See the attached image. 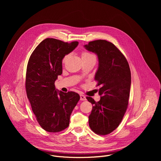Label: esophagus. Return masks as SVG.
<instances>
[{
	"instance_id": "obj_1",
	"label": "esophagus",
	"mask_w": 161,
	"mask_h": 161,
	"mask_svg": "<svg viewBox=\"0 0 161 161\" xmlns=\"http://www.w3.org/2000/svg\"><path fill=\"white\" fill-rule=\"evenodd\" d=\"M80 100L81 101H86V97L83 94H80Z\"/></svg>"
}]
</instances>
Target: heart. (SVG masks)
Here are the masks:
<instances>
[{"instance_id": "obj_1", "label": "heart", "mask_w": 161, "mask_h": 161, "mask_svg": "<svg viewBox=\"0 0 161 161\" xmlns=\"http://www.w3.org/2000/svg\"><path fill=\"white\" fill-rule=\"evenodd\" d=\"M95 57L93 54H92L88 52H83L81 53V57L82 58H87V57ZM67 58V55H65L62 58V63H64Z\"/></svg>"}]
</instances>
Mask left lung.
<instances>
[{"label":"left lung","mask_w":161,"mask_h":161,"mask_svg":"<svg viewBox=\"0 0 161 161\" xmlns=\"http://www.w3.org/2000/svg\"><path fill=\"white\" fill-rule=\"evenodd\" d=\"M84 47L97 55L95 80L97 86H101L99 101L86 97L93 105L88 117L89 126L95 133L106 135L118 127L127 108L131 84L129 65L121 52L109 41H90Z\"/></svg>","instance_id":"obj_1"}]
</instances>
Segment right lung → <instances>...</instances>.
Returning <instances> with one entry per match:
<instances>
[{"label": "right lung", "instance_id": "1", "mask_svg": "<svg viewBox=\"0 0 161 161\" xmlns=\"http://www.w3.org/2000/svg\"><path fill=\"white\" fill-rule=\"evenodd\" d=\"M78 42H65L53 38L41 42L28 62L25 88L32 111L46 131L58 132L69 125L71 114L80 97L75 92L58 91L55 81L62 73V58Z\"/></svg>", "mask_w": 161, "mask_h": 161}]
</instances>
